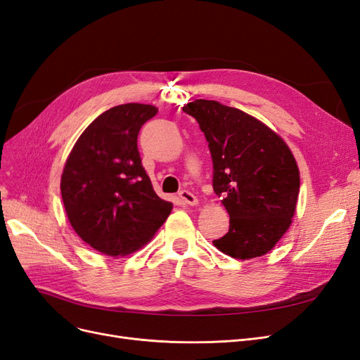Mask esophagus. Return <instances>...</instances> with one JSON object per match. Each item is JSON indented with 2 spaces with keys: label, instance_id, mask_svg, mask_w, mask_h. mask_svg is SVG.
<instances>
[{
  "label": "esophagus",
  "instance_id": "34e87169",
  "mask_svg": "<svg viewBox=\"0 0 360 360\" xmlns=\"http://www.w3.org/2000/svg\"><path fill=\"white\" fill-rule=\"evenodd\" d=\"M179 199L182 200L184 205H190V206L197 205V197L191 191H188V190L179 191Z\"/></svg>",
  "mask_w": 360,
  "mask_h": 360
}]
</instances>
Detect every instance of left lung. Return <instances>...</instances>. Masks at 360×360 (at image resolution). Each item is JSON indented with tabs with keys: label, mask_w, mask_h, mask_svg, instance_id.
Here are the masks:
<instances>
[{
	"label": "left lung",
	"mask_w": 360,
	"mask_h": 360,
	"mask_svg": "<svg viewBox=\"0 0 360 360\" xmlns=\"http://www.w3.org/2000/svg\"><path fill=\"white\" fill-rule=\"evenodd\" d=\"M199 122L212 158V187L230 215L214 245L235 259L271 251L292 224L299 169L283 139L251 115L214 100L182 108Z\"/></svg>",
	"instance_id": "obj_1"
}]
</instances>
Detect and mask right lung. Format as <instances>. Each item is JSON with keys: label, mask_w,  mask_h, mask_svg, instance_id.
Listing matches in <instances>:
<instances>
[{"label": "right lung", "mask_w": 360, "mask_h": 360, "mask_svg": "<svg viewBox=\"0 0 360 360\" xmlns=\"http://www.w3.org/2000/svg\"><path fill=\"white\" fill-rule=\"evenodd\" d=\"M157 112L141 103L103 112L80 134L64 166L68 221L80 239L108 256L145 245L173 207L155 194L137 149L139 131Z\"/></svg>", "instance_id": "1"}]
</instances>
